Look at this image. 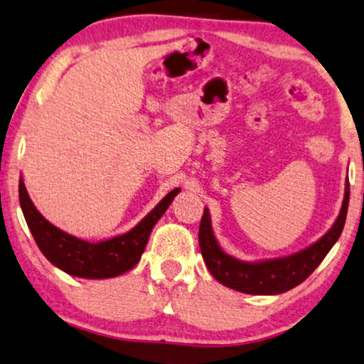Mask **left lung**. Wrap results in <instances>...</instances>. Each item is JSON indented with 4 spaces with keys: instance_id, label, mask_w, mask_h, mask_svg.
<instances>
[{
    "instance_id": "obj_1",
    "label": "left lung",
    "mask_w": 364,
    "mask_h": 364,
    "mask_svg": "<svg viewBox=\"0 0 364 364\" xmlns=\"http://www.w3.org/2000/svg\"><path fill=\"white\" fill-rule=\"evenodd\" d=\"M348 202L350 182H346L343 207H341L335 225L331 226V230L323 238H320L317 243L297 252V255L262 262H243L221 251L212 233L208 210L205 208L198 228V245L205 264L218 282L226 287L235 289V291L255 294V296H272V294L291 291L292 287L299 286L317 269L326 252L340 238L345 226L346 212H348Z\"/></svg>"
}]
</instances>
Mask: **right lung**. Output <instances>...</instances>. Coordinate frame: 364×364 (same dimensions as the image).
I'll return each mask as SVG.
<instances>
[{"label":"right lung","instance_id":"obj_1","mask_svg":"<svg viewBox=\"0 0 364 364\" xmlns=\"http://www.w3.org/2000/svg\"><path fill=\"white\" fill-rule=\"evenodd\" d=\"M177 193L178 188H173L167 193L159 205L126 235L102 241V243H88V241L64 233L42 217L36 210L34 203L31 202L23 178L19 181L21 208L42 255L52 264L70 276L87 279L117 277L119 274L133 269L144 252L152 228L157 220L164 215Z\"/></svg>","mask_w":364,"mask_h":364}]
</instances>
